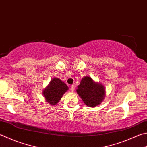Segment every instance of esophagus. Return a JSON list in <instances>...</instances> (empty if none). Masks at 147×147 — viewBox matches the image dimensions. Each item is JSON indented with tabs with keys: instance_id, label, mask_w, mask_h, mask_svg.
Returning <instances> with one entry per match:
<instances>
[{
	"instance_id": "34e87169",
	"label": "esophagus",
	"mask_w": 147,
	"mask_h": 147,
	"mask_svg": "<svg viewBox=\"0 0 147 147\" xmlns=\"http://www.w3.org/2000/svg\"><path fill=\"white\" fill-rule=\"evenodd\" d=\"M70 89H71V90L72 92H74V90H75V86H74V85H71Z\"/></svg>"
}]
</instances>
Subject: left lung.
Instances as JSON below:
<instances>
[{
    "mask_svg": "<svg viewBox=\"0 0 147 147\" xmlns=\"http://www.w3.org/2000/svg\"><path fill=\"white\" fill-rule=\"evenodd\" d=\"M76 92L85 104L89 107L99 105L104 99L105 94L104 86L94 82L87 76L82 78Z\"/></svg>",
    "mask_w": 147,
    "mask_h": 147,
    "instance_id": "8db88e82",
    "label": "left lung"
}]
</instances>
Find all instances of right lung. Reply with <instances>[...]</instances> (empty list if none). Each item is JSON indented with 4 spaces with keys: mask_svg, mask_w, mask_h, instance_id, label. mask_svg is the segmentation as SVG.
Wrapping results in <instances>:
<instances>
[{
    "mask_svg": "<svg viewBox=\"0 0 147 147\" xmlns=\"http://www.w3.org/2000/svg\"><path fill=\"white\" fill-rule=\"evenodd\" d=\"M67 90V85L64 82L57 78H55L51 80L50 84L43 90V96L48 103L54 105L59 102L63 94Z\"/></svg>",
    "mask_w": 147,
    "mask_h": 147,
    "instance_id": "obj_1",
    "label": "right lung"
}]
</instances>
